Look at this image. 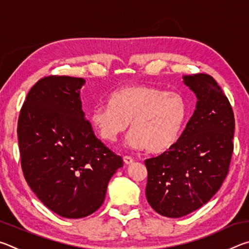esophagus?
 Here are the masks:
<instances>
[{
    "mask_svg": "<svg viewBox=\"0 0 249 249\" xmlns=\"http://www.w3.org/2000/svg\"><path fill=\"white\" fill-rule=\"evenodd\" d=\"M123 160H124V162L126 163V165H130V163L134 162V159L130 157V156H124Z\"/></svg>",
    "mask_w": 249,
    "mask_h": 249,
    "instance_id": "34e87169",
    "label": "esophagus"
}]
</instances>
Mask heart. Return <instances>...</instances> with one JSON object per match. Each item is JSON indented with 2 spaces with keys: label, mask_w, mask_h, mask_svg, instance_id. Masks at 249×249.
<instances>
[{
  "label": "heart",
  "mask_w": 249,
  "mask_h": 249,
  "mask_svg": "<svg viewBox=\"0 0 249 249\" xmlns=\"http://www.w3.org/2000/svg\"><path fill=\"white\" fill-rule=\"evenodd\" d=\"M187 117V104L178 92L148 84H132L109 95L108 104L91 111L90 122L103 141L114 142L128 128L127 144L149 153H162L175 144Z\"/></svg>",
  "instance_id": "1"
}]
</instances>
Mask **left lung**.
<instances>
[{
	"label": "left lung",
	"instance_id": "left-lung-1",
	"mask_svg": "<svg viewBox=\"0 0 249 249\" xmlns=\"http://www.w3.org/2000/svg\"><path fill=\"white\" fill-rule=\"evenodd\" d=\"M197 99L196 111L174 145L145 160L146 197L156 212L181 217L200 209L229 174L235 119L217 82L206 73L183 77Z\"/></svg>",
	"mask_w": 249,
	"mask_h": 249
}]
</instances>
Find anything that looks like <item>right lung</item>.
Masks as SVG:
<instances>
[{
	"mask_svg": "<svg viewBox=\"0 0 249 249\" xmlns=\"http://www.w3.org/2000/svg\"><path fill=\"white\" fill-rule=\"evenodd\" d=\"M84 79L48 75L36 82L19 112L24 178L53 212L80 218L95 212L121 156L96 138L80 100Z\"/></svg>",
	"mask_w": 249,
	"mask_h": 249,
	"instance_id": "add662e5",
	"label": "right lung"
}]
</instances>
